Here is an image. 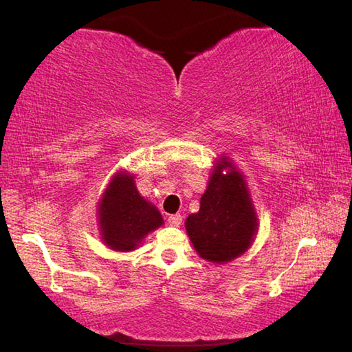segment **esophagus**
<instances>
[{
    "mask_svg": "<svg viewBox=\"0 0 352 352\" xmlns=\"http://www.w3.org/2000/svg\"><path fill=\"white\" fill-rule=\"evenodd\" d=\"M168 223H169L170 226H180V223H182V216H180V214H174V216H169Z\"/></svg>",
    "mask_w": 352,
    "mask_h": 352,
    "instance_id": "esophagus-1",
    "label": "esophagus"
}]
</instances>
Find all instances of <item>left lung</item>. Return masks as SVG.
Returning <instances> with one entry per match:
<instances>
[{
	"label": "left lung",
	"instance_id": "8db88e82",
	"mask_svg": "<svg viewBox=\"0 0 352 352\" xmlns=\"http://www.w3.org/2000/svg\"><path fill=\"white\" fill-rule=\"evenodd\" d=\"M258 214L245 177L228 157L220 155L212 166L199 212L189 214L184 228L195 252L212 264H226L253 245Z\"/></svg>",
	"mask_w": 352,
	"mask_h": 352
}]
</instances>
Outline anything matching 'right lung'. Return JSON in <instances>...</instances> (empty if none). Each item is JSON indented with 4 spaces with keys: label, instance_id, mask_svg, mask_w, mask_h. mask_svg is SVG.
<instances>
[{
    "label": "right lung",
    "instance_id": "right-lung-1",
    "mask_svg": "<svg viewBox=\"0 0 352 352\" xmlns=\"http://www.w3.org/2000/svg\"><path fill=\"white\" fill-rule=\"evenodd\" d=\"M100 239L113 252H133L164 223L158 208L138 192L135 175L118 170L98 201Z\"/></svg>",
    "mask_w": 352,
    "mask_h": 352
}]
</instances>
